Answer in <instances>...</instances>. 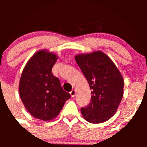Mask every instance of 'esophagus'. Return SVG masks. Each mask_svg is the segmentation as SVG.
Instances as JSON below:
<instances>
[{
  "instance_id": "obj_1",
  "label": "esophagus",
  "mask_w": 147,
  "mask_h": 147,
  "mask_svg": "<svg viewBox=\"0 0 147 147\" xmlns=\"http://www.w3.org/2000/svg\"><path fill=\"white\" fill-rule=\"evenodd\" d=\"M75 93H76V91H75V90H72V91L70 92L71 97H75Z\"/></svg>"
}]
</instances>
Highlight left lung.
Listing matches in <instances>:
<instances>
[{
  "instance_id": "obj_1",
  "label": "left lung",
  "mask_w": 147,
  "mask_h": 147,
  "mask_svg": "<svg viewBox=\"0 0 147 147\" xmlns=\"http://www.w3.org/2000/svg\"><path fill=\"white\" fill-rule=\"evenodd\" d=\"M75 60L92 90L91 102L81 108L90 123L107 121L115 113L123 97L124 80L113 62L101 51L75 56Z\"/></svg>"
}]
</instances>
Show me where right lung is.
Listing matches in <instances>:
<instances>
[{
	"instance_id": "add662e5",
	"label": "right lung",
	"mask_w": 147,
	"mask_h": 147,
	"mask_svg": "<svg viewBox=\"0 0 147 147\" xmlns=\"http://www.w3.org/2000/svg\"><path fill=\"white\" fill-rule=\"evenodd\" d=\"M57 59L53 53L38 51L28 62L20 80L19 93L23 105L32 117L43 121L55 118L70 97L52 72Z\"/></svg>"
}]
</instances>
